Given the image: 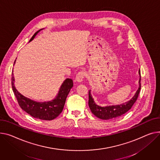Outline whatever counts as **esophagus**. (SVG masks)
<instances>
[{
	"label": "esophagus",
	"instance_id": "1",
	"mask_svg": "<svg viewBox=\"0 0 160 160\" xmlns=\"http://www.w3.org/2000/svg\"><path fill=\"white\" fill-rule=\"evenodd\" d=\"M85 77V73L83 71H80L78 72L76 76V80L78 82H82Z\"/></svg>",
	"mask_w": 160,
	"mask_h": 160
}]
</instances>
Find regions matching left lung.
<instances>
[{
    "label": "left lung",
    "instance_id": "8db88e82",
    "mask_svg": "<svg viewBox=\"0 0 160 160\" xmlns=\"http://www.w3.org/2000/svg\"><path fill=\"white\" fill-rule=\"evenodd\" d=\"M140 74V80H139V88L136 91V93L133 96V97L129 100L127 102L116 105H107L105 107H102L96 103L94 101V99L91 94V90L89 91V107L92 112V113L98 117V118L102 120H110L114 119L116 118L122 116L126 113L129 110L131 109L133 104L136 101L138 94L140 91L141 89V76H140V70L138 71Z\"/></svg>",
    "mask_w": 160,
    "mask_h": 160
}]
</instances>
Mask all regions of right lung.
<instances>
[{
  "label": "right lung",
  "mask_w": 160,
  "mask_h": 160,
  "mask_svg": "<svg viewBox=\"0 0 160 160\" xmlns=\"http://www.w3.org/2000/svg\"><path fill=\"white\" fill-rule=\"evenodd\" d=\"M42 29H43L37 31L31 37L29 42L33 40L36 35ZM15 62L16 60L14 63H15ZM14 82L15 78L13 74H12V89L20 107L31 116L43 120H52L56 118L62 112L63 108L64 107L68 95L73 86L72 80L66 78L62 83L58 92L54 99L51 101L38 102L32 100L21 94L15 88Z\"/></svg>",
  "instance_id": "right-lung-1"
}]
</instances>
